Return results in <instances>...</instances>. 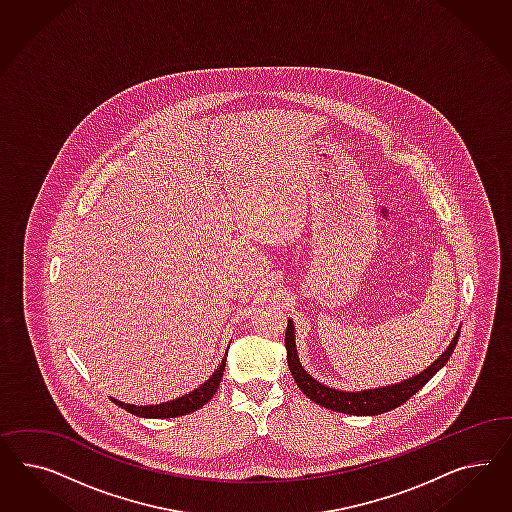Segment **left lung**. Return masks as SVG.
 I'll list each match as a JSON object with an SVG mask.
<instances>
[{
    "instance_id": "8db88e82",
    "label": "left lung",
    "mask_w": 512,
    "mask_h": 512,
    "mask_svg": "<svg viewBox=\"0 0 512 512\" xmlns=\"http://www.w3.org/2000/svg\"><path fill=\"white\" fill-rule=\"evenodd\" d=\"M460 332H456L454 340L450 341L449 349L435 360L430 368H426L419 375L390 387L373 388V390H360V392H343L336 388H328L315 381L310 373L302 368L298 355H296L295 326L289 321L285 332V349H287V364L298 388L310 398L311 402L319 403L321 407L345 413V415H381L390 409L400 407L411 396H415L420 388L424 387L435 373L439 372L454 353Z\"/></svg>"
}]
</instances>
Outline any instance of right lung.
<instances>
[{"label":"right lung","mask_w":512,"mask_h":512,"mask_svg":"<svg viewBox=\"0 0 512 512\" xmlns=\"http://www.w3.org/2000/svg\"><path fill=\"white\" fill-rule=\"evenodd\" d=\"M225 362H227V357L221 360L219 368H217L216 372L212 373V377L204 385L195 388L193 392H189V394L182 396V398L171 400V402L137 407V405H131V403L118 402L114 398H110V400L116 403L118 407L125 409V411H129V413H133L137 417H144V419H172V417L187 415V413H193V411L201 409L202 405L208 403V400H212V396L216 394L219 383H221Z\"/></svg>","instance_id":"obj_1"}]
</instances>
